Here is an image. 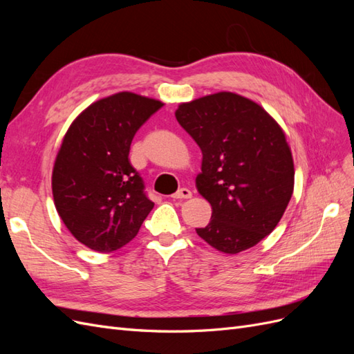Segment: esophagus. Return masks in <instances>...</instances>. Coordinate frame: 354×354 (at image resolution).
Segmentation results:
<instances>
[{
    "mask_svg": "<svg viewBox=\"0 0 354 354\" xmlns=\"http://www.w3.org/2000/svg\"><path fill=\"white\" fill-rule=\"evenodd\" d=\"M190 196H192V192L189 189H186V187H181L171 198H173V199H189Z\"/></svg>",
    "mask_w": 354,
    "mask_h": 354,
    "instance_id": "obj_1",
    "label": "esophagus"
}]
</instances>
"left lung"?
<instances>
[{
	"instance_id": "left-lung-1",
	"label": "left lung",
	"mask_w": 354,
	"mask_h": 354,
	"mask_svg": "<svg viewBox=\"0 0 354 354\" xmlns=\"http://www.w3.org/2000/svg\"><path fill=\"white\" fill-rule=\"evenodd\" d=\"M202 151L196 187L212 207L199 236L224 254L259 243L281 221L294 192V160L285 133L260 104L221 91L176 111Z\"/></svg>"
}]
</instances>
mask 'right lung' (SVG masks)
Returning a JSON list of instances; mask_svg holds the SVG:
<instances>
[{"label":"right lung","mask_w":354,"mask_h":354,"mask_svg":"<svg viewBox=\"0 0 354 354\" xmlns=\"http://www.w3.org/2000/svg\"><path fill=\"white\" fill-rule=\"evenodd\" d=\"M162 103L122 91L90 104L63 137L51 186L60 218L77 241L112 252L136 238L155 203L128 155Z\"/></svg>","instance_id":"obj_1"}]
</instances>
